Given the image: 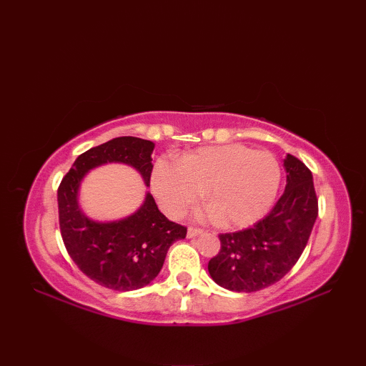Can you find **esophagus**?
Here are the masks:
<instances>
[{
  "instance_id": "1",
  "label": "esophagus",
  "mask_w": 366,
  "mask_h": 366,
  "mask_svg": "<svg viewBox=\"0 0 366 366\" xmlns=\"http://www.w3.org/2000/svg\"><path fill=\"white\" fill-rule=\"evenodd\" d=\"M199 234H203V229L201 228H195V227H190L187 231V237H197Z\"/></svg>"
}]
</instances>
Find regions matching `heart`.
Returning a JSON list of instances; mask_svg holds the SVG:
<instances>
[{"mask_svg":"<svg viewBox=\"0 0 366 366\" xmlns=\"http://www.w3.org/2000/svg\"><path fill=\"white\" fill-rule=\"evenodd\" d=\"M280 181L275 155L244 144L201 147L179 162L159 160L151 176L154 195L169 217H181L204 195L209 214L229 228L262 219L274 204Z\"/></svg>","mask_w":366,"mask_h":366,"instance_id":"b5f03b06","label":"heart"}]
</instances>
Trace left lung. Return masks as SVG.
Returning a JSON list of instances; mask_svg holds the SVG:
<instances>
[{
  "label": "left lung",
  "mask_w": 366,
  "mask_h": 366,
  "mask_svg": "<svg viewBox=\"0 0 366 366\" xmlns=\"http://www.w3.org/2000/svg\"><path fill=\"white\" fill-rule=\"evenodd\" d=\"M283 165L286 187L272 211L252 228L219 236L222 248L207 269L224 290L261 291L280 282L305 250L317 217L313 174L291 154Z\"/></svg>",
  "instance_id": "left-lung-1"
}]
</instances>
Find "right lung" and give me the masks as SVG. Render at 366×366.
I'll return each instance as SVG.
<instances>
[{
  "instance_id": "add662e5",
  "label": "right lung",
  "mask_w": 366,
  "mask_h": 366,
  "mask_svg": "<svg viewBox=\"0 0 366 366\" xmlns=\"http://www.w3.org/2000/svg\"><path fill=\"white\" fill-rule=\"evenodd\" d=\"M154 143L137 137L113 138L76 157L58 187L59 229L67 253L84 275L113 291H134L159 275L168 248L187 236V228L169 222L151 193L135 214L116 222H94L79 204L81 179L105 163H126L149 187Z\"/></svg>"
}]
</instances>
